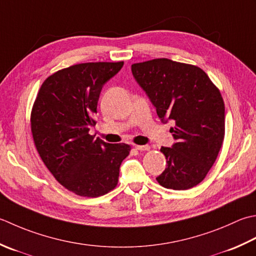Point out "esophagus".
<instances>
[{
    "mask_svg": "<svg viewBox=\"0 0 256 256\" xmlns=\"http://www.w3.org/2000/svg\"><path fill=\"white\" fill-rule=\"evenodd\" d=\"M135 148L138 150V151H150L148 145H135Z\"/></svg>",
    "mask_w": 256,
    "mask_h": 256,
    "instance_id": "34e87169",
    "label": "esophagus"
}]
</instances>
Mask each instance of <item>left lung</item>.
Here are the masks:
<instances>
[{
    "label": "left lung",
    "instance_id": "left-lung-1",
    "mask_svg": "<svg viewBox=\"0 0 256 256\" xmlns=\"http://www.w3.org/2000/svg\"><path fill=\"white\" fill-rule=\"evenodd\" d=\"M132 73L161 121L175 124L170 132L176 143L161 148L168 165L156 181L176 191L194 188L206 176L224 140L221 92L202 68L168 58L132 64Z\"/></svg>",
    "mask_w": 256,
    "mask_h": 256
}]
</instances>
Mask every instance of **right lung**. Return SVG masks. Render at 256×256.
I'll use <instances>...</instances> for the list:
<instances>
[{"label":"right lung","instance_id":"add662e5","mask_svg":"<svg viewBox=\"0 0 256 256\" xmlns=\"http://www.w3.org/2000/svg\"><path fill=\"white\" fill-rule=\"evenodd\" d=\"M123 62H91L62 68L43 82L31 112L34 144L56 181L80 196L98 198L118 185L130 145L88 134L95 126L103 85Z\"/></svg>","mask_w":256,"mask_h":256}]
</instances>
